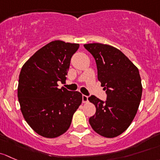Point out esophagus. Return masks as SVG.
<instances>
[{
	"instance_id": "1",
	"label": "esophagus",
	"mask_w": 160,
	"mask_h": 160,
	"mask_svg": "<svg viewBox=\"0 0 160 160\" xmlns=\"http://www.w3.org/2000/svg\"><path fill=\"white\" fill-rule=\"evenodd\" d=\"M88 102V97L87 95H82V102L83 103H87Z\"/></svg>"
}]
</instances>
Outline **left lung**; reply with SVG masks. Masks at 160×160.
Returning a JSON list of instances; mask_svg holds the SVG:
<instances>
[{
  "label": "left lung",
  "mask_w": 160,
  "mask_h": 160,
  "mask_svg": "<svg viewBox=\"0 0 160 160\" xmlns=\"http://www.w3.org/2000/svg\"><path fill=\"white\" fill-rule=\"evenodd\" d=\"M96 62L98 79L107 94L105 102L92 95L96 112L89 123L95 132L114 138L124 132L134 119L141 101L142 86L139 69L120 50L108 44H84Z\"/></svg>",
  "instance_id": "8db88e82"
}]
</instances>
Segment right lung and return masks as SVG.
Here are the masks:
<instances>
[{"label":"right lung","instance_id":"1","mask_svg":"<svg viewBox=\"0 0 160 160\" xmlns=\"http://www.w3.org/2000/svg\"><path fill=\"white\" fill-rule=\"evenodd\" d=\"M79 44L56 40L35 52L21 68L18 97L24 119L43 137H58L69 129L82 104L79 92L58 88L66 79L72 55Z\"/></svg>","mask_w":160,"mask_h":160}]
</instances>
